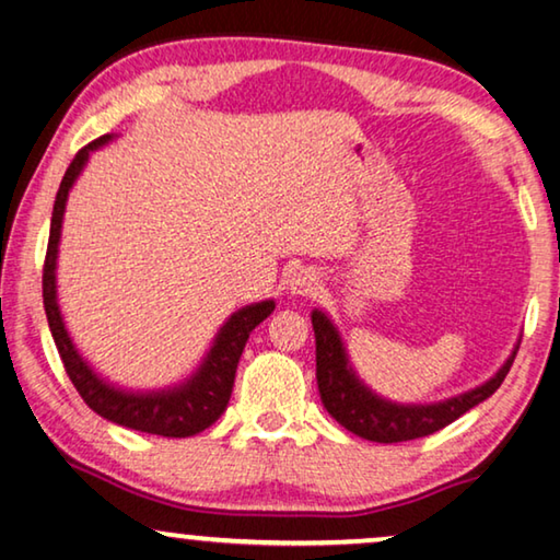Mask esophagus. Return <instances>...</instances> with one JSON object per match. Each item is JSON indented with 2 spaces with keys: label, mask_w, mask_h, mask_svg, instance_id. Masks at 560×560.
<instances>
[{
  "label": "esophagus",
  "mask_w": 560,
  "mask_h": 560,
  "mask_svg": "<svg viewBox=\"0 0 560 560\" xmlns=\"http://www.w3.org/2000/svg\"><path fill=\"white\" fill-rule=\"evenodd\" d=\"M317 287H319V273L314 269H306V266L296 269L287 281L289 294L294 296H310L312 291H317Z\"/></svg>",
  "instance_id": "obj_1"
}]
</instances>
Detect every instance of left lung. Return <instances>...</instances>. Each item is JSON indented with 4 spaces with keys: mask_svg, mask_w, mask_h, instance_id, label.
Returning a JSON list of instances; mask_svg holds the SVG:
<instances>
[{
    "mask_svg": "<svg viewBox=\"0 0 560 560\" xmlns=\"http://www.w3.org/2000/svg\"><path fill=\"white\" fill-rule=\"evenodd\" d=\"M312 327L314 340H317V385L327 413L355 436L377 441V444L411 441L448 427L500 388L517 355L515 345L510 358L502 362L490 381L464 390L459 396L436 400V404H396V400L377 396L373 388L360 381L340 329L327 317V312L312 310Z\"/></svg>",
    "mask_w": 560,
    "mask_h": 560,
    "instance_id": "left-lung-1",
    "label": "left lung"
}]
</instances>
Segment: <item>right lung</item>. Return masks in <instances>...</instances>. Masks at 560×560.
Listing matches in <instances>:
<instances>
[{
	"instance_id": "1",
	"label": "right lung",
	"mask_w": 560,
	"mask_h": 560,
	"mask_svg": "<svg viewBox=\"0 0 560 560\" xmlns=\"http://www.w3.org/2000/svg\"><path fill=\"white\" fill-rule=\"evenodd\" d=\"M114 139V133H106L89 147H83L70 162V167L62 177L60 190L55 195L52 220H50V241H47L45 271H43V302L47 325H50L55 348L60 352L62 365L75 390L81 398L106 421L119 423V427L144 431V434H156L167 439H185L195 436L212 427L225 411L228 400L233 393L235 368L246 348L248 335L261 325V322L273 312L277 302L264 299V302L246 304L238 312L223 322L218 335L212 337L210 350L205 352L200 365L187 375L185 381L167 388L152 390H131L121 388L96 373V368L78 352L73 337H70L66 319H62L60 302H58V250H60V233H62V215H66L68 195L73 190L75 179L91 160V152L106 147Z\"/></svg>"
}]
</instances>
